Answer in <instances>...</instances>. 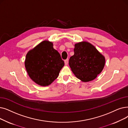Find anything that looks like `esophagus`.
<instances>
[{"instance_id":"34e87169","label":"esophagus","mask_w":128,"mask_h":128,"mask_svg":"<svg viewBox=\"0 0 128 128\" xmlns=\"http://www.w3.org/2000/svg\"><path fill=\"white\" fill-rule=\"evenodd\" d=\"M64 62H65V65H67L68 64V59H66L64 60Z\"/></svg>"}]
</instances>
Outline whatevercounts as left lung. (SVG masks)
<instances>
[{
	"label": "left lung",
	"instance_id": "1",
	"mask_svg": "<svg viewBox=\"0 0 128 128\" xmlns=\"http://www.w3.org/2000/svg\"><path fill=\"white\" fill-rule=\"evenodd\" d=\"M74 51V54L69 60V65L74 74L83 82L95 80L104 69V56L86 41L76 43Z\"/></svg>",
	"mask_w": 128,
	"mask_h": 128
}]
</instances>
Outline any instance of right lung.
Wrapping results in <instances>:
<instances>
[{"instance_id":"add662e5","label":"right lung","mask_w":128,"mask_h":128,"mask_svg":"<svg viewBox=\"0 0 128 128\" xmlns=\"http://www.w3.org/2000/svg\"><path fill=\"white\" fill-rule=\"evenodd\" d=\"M24 65L30 78L38 85L47 86L56 79L64 62L52 42L44 40L27 53Z\"/></svg>"}]
</instances>
